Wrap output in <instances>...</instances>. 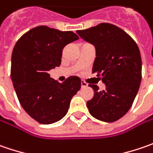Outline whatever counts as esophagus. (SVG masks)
I'll use <instances>...</instances> for the list:
<instances>
[{
	"instance_id": "34e87169",
	"label": "esophagus",
	"mask_w": 153,
	"mask_h": 153,
	"mask_svg": "<svg viewBox=\"0 0 153 153\" xmlns=\"http://www.w3.org/2000/svg\"><path fill=\"white\" fill-rule=\"evenodd\" d=\"M87 86V83L85 82V81H81V87L84 88V87H86Z\"/></svg>"
}]
</instances>
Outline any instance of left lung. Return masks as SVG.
<instances>
[{"instance_id": "obj_1", "label": "left lung", "mask_w": 153, "mask_h": 153, "mask_svg": "<svg viewBox=\"0 0 153 153\" xmlns=\"http://www.w3.org/2000/svg\"><path fill=\"white\" fill-rule=\"evenodd\" d=\"M84 40L96 48L92 73L102 78L106 90L98 91L87 101L90 114L96 119L113 123L131 108L141 82L142 62L135 41L115 25L101 23L85 30H77Z\"/></svg>"}]
</instances>
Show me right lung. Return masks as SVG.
<instances>
[{"mask_svg": "<svg viewBox=\"0 0 153 153\" xmlns=\"http://www.w3.org/2000/svg\"><path fill=\"white\" fill-rule=\"evenodd\" d=\"M77 39L73 31L40 25L25 32L14 45L11 79L19 103L37 123L51 124L62 119L81 87L79 77L60 83L48 74L61 65L64 47Z\"/></svg>", "mask_w": 153, "mask_h": 153, "instance_id": "obj_1", "label": "right lung"}]
</instances>
